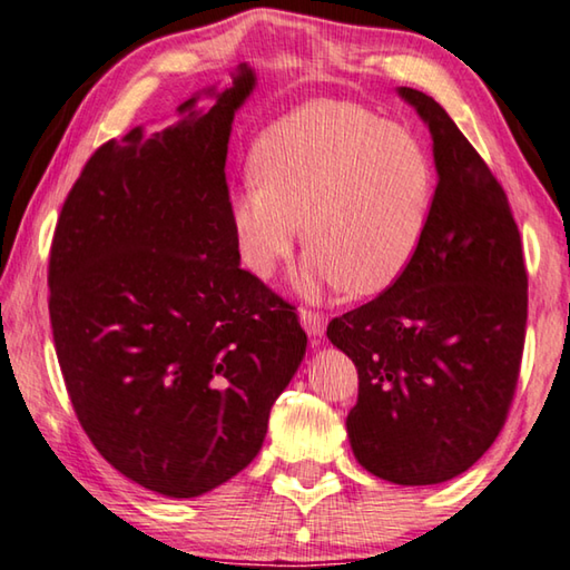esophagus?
I'll list each match as a JSON object with an SVG mask.
<instances>
[{
  "label": "esophagus",
  "mask_w": 570,
  "mask_h": 570,
  "mask_svg": "<svg viewBox=\"0 0 570 570\" xmlns=\"http://www.w3.org/2000/svg\"><path fill=\"white\" fill-rule=\"evenodd\" d=\"M298 316H302V322L306 326V332L312 336H322L324 330H326V316L320 314V312H312V308H304L298 312Z\"/></svg>",
  "instance_id": "obj_1"
}]
</instances>
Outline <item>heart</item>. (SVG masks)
Segmentation results:
<instances>
[{
    "mask_svg": "<svg viewBox=\"0 0 570 570\" xmlns=\"http://www.w3.org/2000/svg\"><path fill=\"white\" fill-rule=\"evenodd\" d=\"M256 186L234 200L240 254L272 276L304 228L306 294L392 286L417 254L432 206V166L412 135L346 102H308L268 128L250 156Z\"/></svg>",
    "mask_w": 570,
    "mask_h": 570,
    "instance_id": "1",
    "label": "heart"
}]
</instances>
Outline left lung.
<instances>
[{"label":"left lung","instance_id":"8db88e82","mask_svg":"<svg viewBox=\"0 0 570 570\" xmlns=\"http://www.w3.org/2000/svg\"><path fill=\"white\" fill-rule=\"evenodd\" d=\"M432 132L438 188L417 254L387 292L326 326L360 374L346 432L364 470L435 485L485 455L523 360L528 272L508 196L440 102L400 88Z\"/></svg>","mask_w":570,"mask_h":570}]
</instances>
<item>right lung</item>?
<instances>
[{"instance_id":"1","label":"right lung","mask_w":570,"mask_h":570,"mask_svg":"<svg viewBox=\"0 0 570 570\" xmlns=\"http://www.w3.org/2000/svg\"><path fill=\"white\" fill-rule=\"evenodd\" d=\"M238 67L153 135L108 140L57 218L50 324L67 394L95 450L138 485L196 498L264 445L268 412L306 352L294 306L238 264L226 183Z\"/></svg>"}]
</instances>
